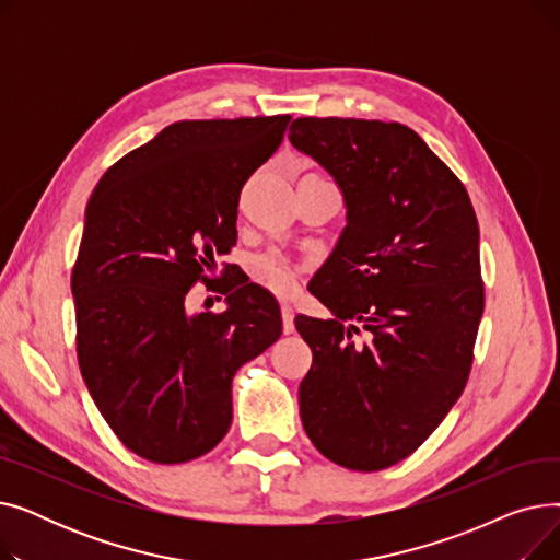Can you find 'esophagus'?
Listing matches in <instances>:
<instances>
[{"instance_id": "esophagus-1", "label": "esophagus", "mask_w": 560, "mask_h": 560, "mask_svg": "<svg viewBox=\"0 0 560 560\" xmlns=\"http://www.w3.org/2000/svg\"><path fill=\"white\" fill-rule=\"evenodd\" d=\"M281 319H283V334L295 331V311H292L290 304H281Z\"/></svg>"}]
</instances>
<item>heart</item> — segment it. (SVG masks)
<instances>
[{"label": "heart", "instance_id": "obj_1", "mask_svg": "<svg viewBox=\"0 0 560 560\" xmlns=\"http://www.w3.org/2000/svg\"><path fill=\"white\" fill-rule=\"evenodd\" d=\"M295 275L298 265H292L281 254L268 252L252 258V277L265 288L279 292V295H288V292L295 288Z\"/></svg>", "mask_w": 560, "mask_h": 560}]
</instances>
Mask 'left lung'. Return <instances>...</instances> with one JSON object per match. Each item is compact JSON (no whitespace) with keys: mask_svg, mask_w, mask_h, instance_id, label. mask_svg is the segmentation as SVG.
Wrapping results in <instances>:
<instances>
[{"mask_svg":"<svg viewBox=\"0 0 560 560\" xmlns=\"http://www.w3.org/2000/svg\"><path fill=\"white\" fill-rule=\"evenodd\" d=\"M288 138L347 209L311 290L334 317L295 319L313 351L302 424L329 460L376 472L413 454L467 384L483 315L479 222L458 176L399 122L298 117Z\"/></svg>","mask_w":560,"mask_h":560,"instance_id":"8db88e82","label":"left lung"}]
</instances>
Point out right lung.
<instances>
[{
  "label": "right lung",
  "instance_id": "1",
  "mask_svg": "<svg viewBox=\"0 0 560 560\" xmlns=\"http://www.w3.org/2000/svg\"><path fill=\"white\" fill-rule=\"evenodd\" d=\"M288 122H174L110 165L85 206L79 368L113 433L147 460L211 452L231 427L235 372L281 336L279 304L256 283L229 277L222 313H188L186 295L235 243L241 190Z\"/></svg>",
  "mask_w": 560,
  "mask_h": 560
}]
</instances>
